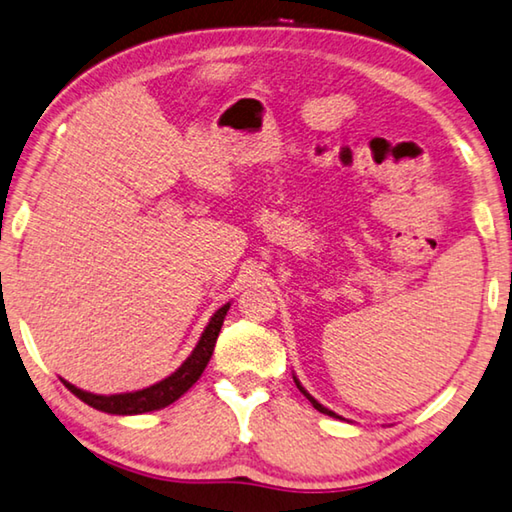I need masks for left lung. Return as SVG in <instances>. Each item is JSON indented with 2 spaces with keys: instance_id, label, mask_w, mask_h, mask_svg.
Here are the masks:
<instances>
[{
  "instance_id": "obj_1",
  "label": "left lung",
  "mask_w": 512,
  "mask_h": 512,
  "mask_svg": "<svg viewBox=\"0 0 512 512\" xmlns=\"http://www.w3.org/2000/svg\"><path fill=\"white\" fill-rule=\"evenodd\" d=\"M294 383L298 385V389H300V392H303V394L307 396V401H310V403L314 405V408H316V410H319V412H323V415H328V417H337V415H335V412H332V410H328V408H323V405H321L319 401H316V399H314V396H310V394H307V389H305L303 385H300V383H298V378H294Z\"/></svg>"
}]
</instances>
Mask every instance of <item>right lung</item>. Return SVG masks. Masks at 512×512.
I'll return each instance as SVG.
<instances>
[{"label":"right lung","mask_w":512,"mask_h":512,"mask_svg":"<svg viewBox=\"0 0 512 512\" xmlns=\"http://www.w3.org/2000/svg\"><path fill=\"white\" fill-rule=\"evenodd\" d=\"M227 310H230V303L223 305L221 310H216L212 316V321L207 323L205 332H202L198 346L193 348V353L182 362V367L175 373H170L168 378L159 380L145 389H139V392H127V394H111V396H102V394H91L84 392L75 385H70L63 380L72 394L81 399L84 403L91 405L95 410L109 412V415H143V412H152V410H161L166 405L175 403L180 396L186 392V389L196 385V380L202 376L205 371L209 358H212L218 332H221L223 319Z\"/></svg>","instance_id":"right-lung-1"}]
</instances>
